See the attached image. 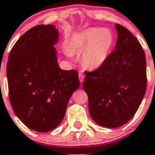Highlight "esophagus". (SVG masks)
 Instances as JSON below:
<instances>
[{"label":"esophagus","mask_w":155,"mask_h":155,"mask_svg":"<svg viewBox=\"0 0 155 155\" xmlns=\"http://www.w3.org/2000/svg\"><path fill=\"white\" fill-rule=\"evenodd\" d=\"M79 79H80V83H83L84 80V75L83 73H80L79 74Z\"/></svg>","instance_id":"34e87169"}]
</instances>
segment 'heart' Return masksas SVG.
I'll use <instances>...</instances> for the list:
<instances>
[{
    "label": "heart",
    "instance_id": "b5f03b06",
    "mask_svg": "<svg viewBox=\"0 0 155 155\" xmlns=\"http://www.w3.org/2000/svg\"><path fill=\"white\" fill-rule=\"evenodd\" d=\"M114 35L108 28L91 27L73 34L68 40V47L64 51L69 59L73 58L71 52H82V62L90 69H97L105 64L110 56Z\"/></svg>",
    "mask_w": 155,
    "mask_h": 155
}]
</instances>
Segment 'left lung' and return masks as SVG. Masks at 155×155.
Instances as JSON below:
<instances>
[{"instance_id": "1", "label": "left lung", "mask_w": 155, "mask_h": 155, "mask_svg": "<svg viewBox=\"0 0 155 155\" xmlns=\"http://www.w3.org/2000/svg\"><path fill=\"white\" fill-rule=\"evenodd\" d=\"M115 49L96 71L86 73L83 83L92 119L107 128L119 127L136 113L147 89L143 49L126 28L115 24Z\"/></svg>"}]
</instances>
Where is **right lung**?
Here are the masks:
<instances>
[{"label": "right lung", "instance_id": "right-lung-1", "mask_svg": "<svg viewBox=\"0 0 155 155\" xmlns=\"http://www.w3.org/2000/svg\"><path fill=\"white\" fill-rule=\"evenodd\" d=\"M59 31L52 25L32 28L19 38L7 63L9 99L28 127L48 132L60 125L71 95L80 87L75 70L59 67Z\"/></svg>", "mask_w": 155, "mask_h": 155}]
</instances>
